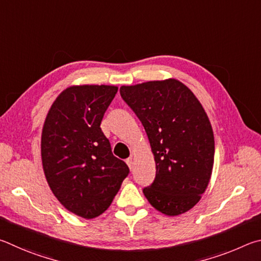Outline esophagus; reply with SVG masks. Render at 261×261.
Here are the masks:
<instances>
[{
    "mask_svg": "<svg viewBox=\"0 0 261 261\" xmlns=\"http://www.w3.org/2000/svg\"><path fill=\"white\" fill-rule=\"evenodd\" d=\"M126 163H127V165H128V167H129L130 168V170H132V168H133V158H128L127 159V161H126Z\"/></svg>",
    "mask_w": 261,
    "mask_h": 261,
    "instance_id": "34e87169",
    "label": "esophagus"
}]
</instances>
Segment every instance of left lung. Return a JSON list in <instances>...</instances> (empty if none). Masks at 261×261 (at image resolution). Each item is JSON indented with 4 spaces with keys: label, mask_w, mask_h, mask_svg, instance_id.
<instances>
[{
    "label": "left lung",
    "mask_w": 261,
    "mask_h": 261,
    "mask_svg": "<svg viewBox=\"0 0 261 261\" xmlns=\"http://www.w3.org/2000/svg\"><path fill=\"white\" fill-rule=\"evenodd\" d=\"M120 95L142 122L156 162L143 194L166 216L193 208L211 179L214 136L202 104L176 79L121 86Z\"/></svg>",
    "instance_id": "left-lung-1"
}]
</instances>
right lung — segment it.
Masks as SVG:
<instances>
[{"instance_id":"1","label":"right lung","mask_w":261,"mask_h":261,"mask_svg":"<svg viewBox=\"0 0 261 261\" xmlns=\"http://www.w3.org/2000/svg\"><path fill=\"white\" fill-rule=\"evenodd\" d=\"M116 86L82 85L63 90L45 117L41 158L45 179L64 207L85 219L107 211L129 168L113 156L100 121Z\"/></svg>"}]
</instances>
